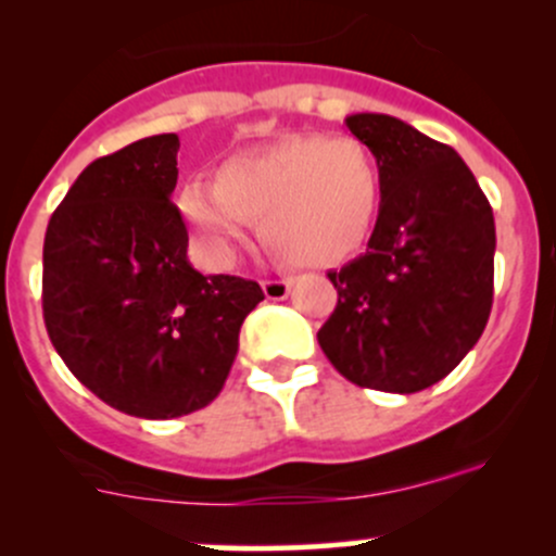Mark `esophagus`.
I'll list each match as a JSON object with an SVG mask.
<instances>
[{
	"label": "esophagus",
	"mask_w": 556,
	"mask_h": 556,
	"mask_svg": "<svg viewBox=\"0 0 556 556\" xmlns=\"http://www.w3.org/2000/svg\"><path fill=\"white\" fill-rule=\"evenodd\" d=\"M261 285H263V293H266L268 301H282V299H288L293 279H263Z\"/></svg>",
	"instance_id": "34e87169"
}]
</instances>
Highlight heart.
I'll return each instance as SVG.
<instances>
[{"mask_svg":"<svg viewBox=\"0 0 556 556\" xmlns=\"http://www.w3.org/2000/svg\"><path fill=\"white\" fill-rule=\"evenodd\" d=\"M382 199V169L366 142L293 134L223 161L215 182H185L177 210L217 261L233 257L261 220L263 242L279 257L328 266L371 237Z\"/></svg>","mask_w":556,"mask_h":556,"instance_id":"1","label":"heart"}]
</instances>
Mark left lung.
Returning <instances> with one entry per match:
<instances>
[{"mask_svg": "<svg viewBox=\"0 0 556 556\" xmlns=\"http://www.w3.org/2000/svg\"><path fill=\"white\" fill-rule=\"evenodd\" d=\"M344 123L377 155L384 199L368 250L328 274L339 301L317 341L352 384L408 395L452 374L484 333L495 217L450 144L379 112Z\"/></svg>", "mask_w": 556, "mask_h": 556, "instance_id": "left-lung-1", "label": "left lung"}]
</instances>
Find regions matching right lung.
Here are the masks:
<instances>
[{
    "label": "right lung",
    "instance_id": "1",
    "mask_svg": "<svg viewBox=\"0 0 556 556\" xmlns=\"http://www.w3.org/2000/svg\"><path fill=\"white\" fill-rule=\"evenodd\" d=\"M177 134L97 159L53 212L42 247V317L61 361L112 408L142 419L217 397L261 285L195 271L172 204Z\"/></svg>",
    "mask_w": 556,
    "mask_h": 556
}]
</instances>
